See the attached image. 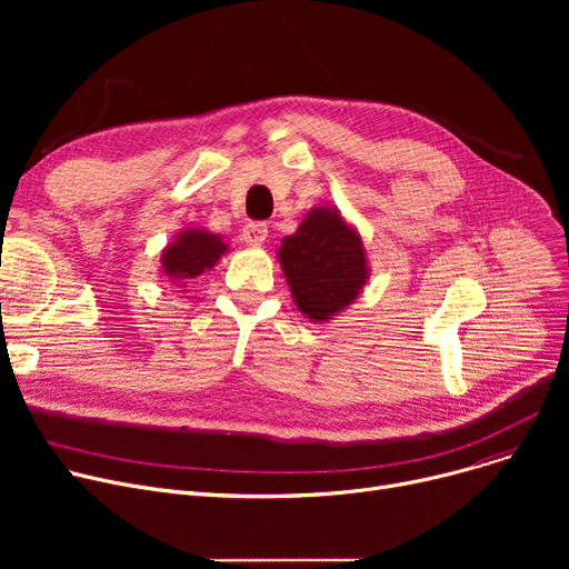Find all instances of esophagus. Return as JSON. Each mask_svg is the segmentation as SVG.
I'll return each instance as SVG.
<instances>
[{"label":"esophagus","instance_id":"34e87169","mask_svg":"<svg viewBox=\"0 0 569 569\" xmlns=\"http://www.w3.org/2000/svg\"><path fill=\"white\" fill-rule=\"evenodd\" d=\"M267 223H262V221H251V223H247L244 226V230H242V239L247 244H251V247H260V244H264V239H267Z\"/></svg>","mask_w":569,"mask_h":569}]
</instances>
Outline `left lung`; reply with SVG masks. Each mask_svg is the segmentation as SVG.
<instances>
[{
	"instance_id": "1",
	"label": "left lung",
	"mask_w": 569,
	"mask_h": 569,
	"mask_svg": "<svg viewBox=\"0 0 569 569\" xmlns=\"http://www.w3.org/2000/svg\"><path fill=\"white\" fill-rule=\"evenodd\" d=\"M295 307L311 322H327L369 283V258L362 234L335 204H318L281 239L277 251Z\"/></svg>"
}]
</instances>
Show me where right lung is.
Instances as JSON below:
<instances>
[{
    "mask_svg": "<svg viewBox=\"0 0 569 569\" xmlns=\"http://www.w3.org/2000/svg\"><path fill=\"white\" fill-rule=\"evenodd\" d=\"M226 253L228 244L221 234L209 232L207 228H182L161 251L159 272L174 288H187L191 279L217 267Z\"/></svg>",
    "mask_w": 569,
    "mask_h": 569,
    "instance_id": "obj_1",
    "label": "right lung"
}]
</instances>
